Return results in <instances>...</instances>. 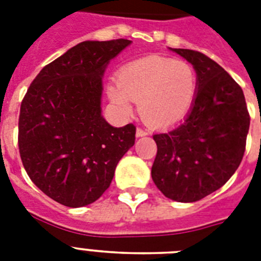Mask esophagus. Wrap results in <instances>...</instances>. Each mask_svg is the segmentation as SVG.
<instances>
[{"instance_id": "esophagus-1", "label": "esophagus", "mask_w": 261, "mask_h": 261, "mask_svg": "<svg viewBox=\"0 0 261 261\" xmlns=\"http://www.w3.org/2000/svg\"><path fill=\"white\" fill-rule=\"evenodd\" d=\"M144 135H147V131L141 128V127H138L137 128V137H144Z\"/></svg>"}]
</instances>
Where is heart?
Returning <instances> with one entry per match:
<instances>
[{"label":"heart","mask_w":261,"mask_h":261,"mask_svg":"<svg viewBox=\"0 0 261 261\" xmlns=\"http://www.w3.org/2000/svg\"><path fill=\"white\" fill-rule=\"evenodd\" d=\"M107 94L122 113L130 114L135 102L151 126H171L191 110L198 94V74L186 61L146 57L124 65Z\"/></svg>","instance_id":"1"}]
</instances>
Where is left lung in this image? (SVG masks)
I'll return each mask as SVG.
<instances>
[{
    "label": "left lung",
    "mask_w": 261,
    "mask_h": 261,
    "mask_svg": "<svg viewBox=\"0 0 261 261\" xmlns=\"http://www.w3.org/2000/svg\"><path fill=\"white\" fill-rule=\"evenodd\" d=\"M198 74V94L179 126L155 134L151 176L168 199L191 203L224 186L246 151L249 114L242 87L203 53L172 49Z\"/></svg>",
    "instance_id": "obj_1"
}]
</instances>
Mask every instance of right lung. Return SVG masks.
Here are the masks:
<instances>
[{"mask_svg":"<svg viewBox=\"0 0 261 261\" xmlns=\"http://www.w3.org/2000/svg\"><path fill=\"white\" fill-rule=\"evenodd\" d=\"M128 39L85 41L46 65L21 103L18 148L37 187L66 207L99 199L120 158L135 143V126L102 117V76Z\"/></svg>","mask_w":261,"mask_h":261,"instance_id":"add662e5","label":"right lung"}]
</instances>
